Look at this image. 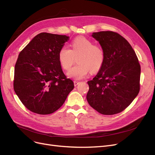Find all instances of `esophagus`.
<instances>
[{"mask_svg":"<svg viewBox=\"0 0 155 155\" xmlns=\"http://www.w3.org/2000/svg\"><path fill=\"white\" fill-rule=\"evenodd\" d=\"M79 83H80V82H79L78 81H74V86H77Z\"/></svg>","mask_w":155,"mask_h":155,"instance_id":"esophagus-1","label":"esophagus"}]
</instances>
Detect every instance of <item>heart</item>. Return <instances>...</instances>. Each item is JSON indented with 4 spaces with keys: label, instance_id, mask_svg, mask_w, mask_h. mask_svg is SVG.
I'll list each match as a JSON object with an SVG mask.
<instances>
[{
    "label": "heart",
    "instance_id": "obj_1",
    "mask_svg": "<svg viewBox=\"0 0 155 155\" xmlns=\"http://www.w3.org/2000/svg\"><path fill=\"white\" fill-rule=\"evenodd\" d=\"M77 58V66L71 69L67 74L69 78L81 80L86 77L89 72L96 73L100 70L104 62L103 48L94 45L91 40L78 37L71 42V49L64 46L58 52V61L64 70H68Z\"/></svg>",
    "mask_w": 155,
    "mask_h": 155
}]
</instances>
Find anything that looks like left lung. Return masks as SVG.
Masks as SVG:
<instances>
[{"instance_id": "obj_1", "label": "left lung", "mask_w": 155, "mask_h": 155, "mask_svg": "<svg viewBox=\"0 0 155 155\" xmlns=\"http://www.w3.org/2000/svg\"><path fill=\"white\" fill-rule=\"evenodd\" d=\"M103 48L104 62L97 75L88 81L86 98L98 113L111 115L124 111L140 91V66L126 39L113 31L93 33Z\"/></svg>"}]
</instances>
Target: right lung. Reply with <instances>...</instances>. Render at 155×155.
<instances>
[{
	"label": "right lung",
	"mask_w": 155,
	"mask_h": 155,
	"mask_svg": "<svg viewBox=\"0 0 155 155\" xmlns=\"http://www.w3.org/2000/svg\"><path fill=\"white\" fill-rule=\"evenodd\" d=\"M68 36L41 33L18 54L15 66L13 87L29 111L49 114L61 107L74 88L64 74L58 52Z\"/></svg>",
	"instance_id": "right-lung-1"
}]
</instances>
